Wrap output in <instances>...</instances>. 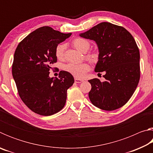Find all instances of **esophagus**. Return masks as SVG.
<instances>
[{
  "label": "esophagus",
  "instance_id": "esophagus-1",
  "mask_svg": "<svg viewBox=\"0 0 153 153\" xmlns=\"http://www.w3.org/2000/svg\"><path fill=\"white\" fill-rule=\"evenodd\" d=\"M82 82H84V80L83 79H80L78 78H75V82L76 83H81Z\"/></svg>",
  "mask_w": 153,
  "mask_h": 153
}]
</instances>
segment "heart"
<instances>
[{"label": "heart", "instance_id": "b5f03b06", "mask_svg": "<svg viewBox=\"0 0 153 153\" xmlns=\"http://www.w3.org/2000/svg\"><path fill=\"white\" fill-rule=\"evenodd\" d=\"M72 44L77 50L82 52V53H86L90 46V44L88 41L82 38H76L74 40ZM65 48V46L64 45H59L56 47L55 55L58 59H63ZM98 57H99V55L96 51L90 52L86 55V58L93 63L98 61ZM63 69L65 71L71 74L76 78H82L85 76L86 72L89 70L90 66L87 63H69L65 65Z\"/></svg>", "mask_w": 153, "mask_h": 153}]
</instances>
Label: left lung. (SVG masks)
<instances>
[{
	"label": "left lung",
	"instance_id": "obj_1",
	"mask_svg": "<svg viewBox=\"0 0 153 153\" xmlns=\"http://www.w3.org/2000/svg\"><path fill=\"white\" fill-rule=\"evenodd\" d=\"M81 37L94 40L99 50L96 72H105V82L94 78L90 101L105 111L123 107L135 92L140 77V51L133 36L122 26L102 22Z\"/></svg>",
	"mask_w": 153,
	"mask_h": 153
}]
</instances>
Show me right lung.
<instances>
[{
	"label": "right lung",
	"instance_id": "obj_1",
	"mask_svg": "<svg viewBox=\"0 0 153 153\" xmlns=\"http://www.w3.org/2000/svg\"><path fill=\"white\" fill-rule=\"evenodd\" d=\"M71 35L49 26L41 27L27 36L15 51L12 74L21 99L33 112L49 116L64 107L67 90L74 83L65 71L59 77H49L51 65L56 63L55 49Z\"/></svg>",
	"mask_w": 153,
	"mask_h": 153
}]
</instances>
